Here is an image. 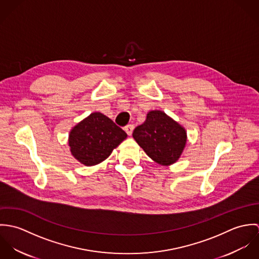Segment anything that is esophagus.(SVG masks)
I'll use <instances>...</instances> for the list:
<instances>
[{
    "mask_svg": "<svg viewBox=\"0 0 259 259\" xmlns=\"http://www.w3.org/2000/svg\"><path fill=\"white\" fill-rule=\"evenodd\" d=\"M123 130L125 131V133L127 134V135H132L133 134V131H134V125L133 124H127V125H125L124 127H123Z\"/></svg>",
    "mask_w": 259,
    "mask_h": 259,
    "instance_id": "1",
    "label": "esophagus"
}]
</instances>
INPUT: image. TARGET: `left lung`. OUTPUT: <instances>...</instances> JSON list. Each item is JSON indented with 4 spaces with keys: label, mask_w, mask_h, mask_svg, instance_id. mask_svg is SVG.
<instances>
[{
    "label": "left lung",
    "mask_w": 259,
    "mask_h": 259,
    "mask_svg": "<svg viewBox=\"0 0 259 259\" xmlns=\"http://www.w3.org/2000/svg\"><path fill=\"white\" fill-rule=\"evenodd\" d=\"M133 138L152 160L164 166L179 160L187 141L185 127L157 110L148 111L146 121L135 128Z\"/></svg>",
    "instance_id": "1"
}]
</instances>
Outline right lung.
Instances as JSON below:
<instances>
[{
	"instance_id": "right-lung-1",
	"label": "right lung",
	"mask_w": 259,
	"mask_h": 259,
	"mask_svg": "<svg viewBox=\"0 0 259 259\" xmlns=\"http://www.w3.org/2000/svg\"><path fill=\"white\" fill-rule=\"evenodd\" d=\"M126 138L125 132L110 117L95 111L71 130L69 147L78 162L93 166L107 159Z\"/></svg>"
}]
</instances>
